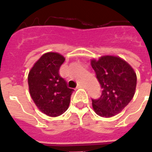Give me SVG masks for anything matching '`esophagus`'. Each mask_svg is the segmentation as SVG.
<instances>
[{"label":"esophagus","instance_id":"34e87169","mask_svg":"<svg viewBox=\"0 0 152 152\" xmlns=\"http://www.w3.org/2000/svg\"><path fill=\"white\" fill-rule=\"evenodd\" d=\"M84 87H85V86L82 85V84H78L77 86V88H84Z\"/></svg>","mask_w":152,"mask_h":152}]
</instances>
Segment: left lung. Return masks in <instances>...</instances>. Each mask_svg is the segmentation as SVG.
I'll use <instances>...</instances> for the list:
<instances>
[{"instance_id":"1","label":"left lung","mask_w":152,"mask_h":152,"mask_svg":"<svg viewBox=\"0 0 152 152\" xmlns=\"http://www.w3.org/2000/svg\"><path fill=\"white\" fill-rule=\"evenodd\" d=\"M91 65L102 88L99 99H92L93 110L100 117L118 115L135 94L137 75L132 66L120 57L104 56L92 59Z\"/></svg>"}]
</instances>
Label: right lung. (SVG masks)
Instances as JSON below:
<instances>
[{
  "label": "right lung",
  "instance_id": "1",
  "mask_svg": "<svg viewBox=\"0 0 152 152\" xmlns=\"http://www.w3.org/2000/svg\"><path fill=\"white\" fill-rule=\"evenodd\" d=\"M64 61L65 58L59 53H45L28 75L31 98L37 108L50 117L59 116L67 110L74 91L59 76V67Z\"/></svg>",
  "mask_w": 152,
  "mask_h": 152
}]
</instances>
